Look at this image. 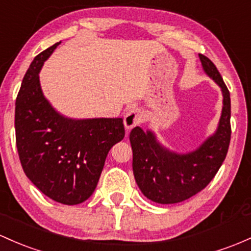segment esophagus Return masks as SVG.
<instances>
[{
  "label": "esophagus",
  "instance_id": "34e87169",
  "mask_svg": "<svg viewBox=\"0 0 251 251\" xmlns=\"http://www.w3.org/2000/svg\"><path fill=\"white\" fill-rule=\"evenodd\" d=\"M143 121V117L140 114L139 109L136 107H132L126 112L125 117H124V125H125L126 130H132L134 126H138Z\"/></svg>",
  "mask_w": 251,
  "mask_h": 251
}]
</instances>
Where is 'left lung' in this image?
<instances>
[{"instance_id":"obj_1","label":"left lung","mask_w":251,"mask_h":251,"mask_svg":"<svg viewBox=\"0 0 251 251\" xmlns=\"http://www.w3.org/2000/svg\"><path fill=\"white\" fill-rule=\"evenodd\" d=\"M199 58L206 75L222 89L223 108L216 132L199 148L184 153L164 147L151 130L137 126L130 133L134 178L143 194L153 202L189 199L211 182L226 157L231 138L230 93L216 65L203 54L199 53Z\"/></svg>"}]
</instances>
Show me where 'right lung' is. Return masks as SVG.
Here are the masks:
<instances>
[{
    "instance_id": "1",
    "label": "right lung",
    "mask_w": 251,
    "mask_h": 251,
    "mask_svg": "<svg viewBox=\"0 0 251 251\" xmlns=\"http://www.w3.org/2000/svg\"><path fill=\"white\" fill-rule=\"evenodd\" d=\"M59 44L38 54L24 77L15 102L16 148L25 174L41 193L77 205L94 193L108 151L125 130L121 118L73 119L52 107L39 73Z\"/></svg>"
}]
</instances>
